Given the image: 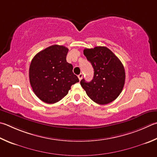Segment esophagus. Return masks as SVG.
<instances>
[{
    "label": "esophagus",
    "mask_w": 157,
    "mask_h": 157,
    "mask_svg": "<svg viewBox=\"0 0 157 157\" xmlns=\"http://www.w3.org/2000/svg\"><path fill=\"white\" fill-rule=\"evenodd\" d=\"M82 78H83V74L82 73H80L79 75H78V78L79 80H81V79H82Z\"/></svg>",
    "instance_id": "obj_1"
}]
</instances>
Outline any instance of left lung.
Wrapping results in <instances>:
<instances>
[{"label": "left lung", "instance_id": "obj_1", "mask_svg": "<svg viewBox=\"0 0 157 157\" xmlns=\"http://www.w3.org/2000/svg\"><path fill=\"white\" fill-rule=\"evenodd\" d=\"M84 56L94 69L90 82L82 79L80 84L87 95L98 104H107L120 95L125 84L124 67L119 59L106 47L85 49Z\"/></svg>", "mask_w": 157, "mask_h": 157}]
</instances>
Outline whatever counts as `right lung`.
Returning <instances> with one entry per match:
<instances>
[{"mask_svg":"<svg viewBox=\"0 0 157 157\" xmlns=\"http://www.w3.org/2000/svg\"><path fill=\"white\" fill-rule=\"evenodd\" d=\"M69 49L52 45L40 51L31 60L29 81L34 93L47 104H54L66 96L71 86L79 82L73 65L67 62Z\"/></svg>","mask_w":157,"mask_h":157,"instance_id":"obj_1","label":"right lung"}]
</instances>
